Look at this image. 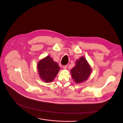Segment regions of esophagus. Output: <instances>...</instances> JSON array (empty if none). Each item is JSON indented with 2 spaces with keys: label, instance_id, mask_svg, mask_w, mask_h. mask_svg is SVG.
<instances>
[{
  "label": "esophagus",
  "instance_id": "34e87169",
  "mask_svg": "<svg viewBox=\"0 0 123 123\" xmlns=\"http://www.w3.org/2000/svg\"><path fill=\"white\" fill-rule=\"evenodd\" d=\"M67 65H65V66H63V68L64 69H66L67 68Z\"/></svg>",
  "mask_w": 123,
  "mask_h": 123
}]
</instances>
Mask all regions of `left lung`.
I'll list each match as a JSON object with an SVG mask.
<instances>
[{"label":"left lung","mask_w":123,"mask_h":123,"mask_svg":"<svg viewBox=\"0 0 123 123\" xmlns=\"http://www.w3.org/2000/svg\"><path fill=\"white\" fill-rule=\"evenodd\" d=\"M92 69L85 58L82 56L76 61V65L71 70L73 80L81 83L87 80L91 73Z\"/></svg>","instance_id":"1"}]
</instances>
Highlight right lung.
Wrapping results in <instances>:
<instances>
[{
  "label": "right lung",
  "instance_id": "1",
  "mask_svg": "<svg viewBox=\"0 0 123 123\" xmlns=\"http://www.w3.org/2000/svg\"><path fill=\"white\" fill-rule=\"evenodd\" d=\"M37 69L40 78L46 83L52 81L60 69L57 63L54 62L50 56L38 62Z\"/></svg>",
  "mask_w": 123,
  "mask_h": 123
}]
</instances>
